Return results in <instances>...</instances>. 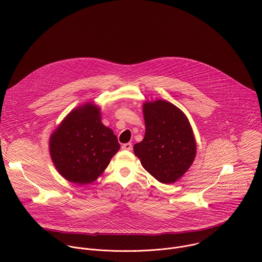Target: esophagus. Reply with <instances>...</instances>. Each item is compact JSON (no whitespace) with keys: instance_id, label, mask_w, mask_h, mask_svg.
Listing matches in <instances>:
<instances>
[{"instance_id":"1","label":"esophagus","mask_w":262,"mask_h":262,"mask_svg":"<svg viewBox=\"0 0 262 262\" xmlns=\"http://www.w3.org/2000/svg\"><path fill=\"white\" fill-rule=\"evenodd\" d=\"M121 148H122V150H127V151H129V150H132L133 146H132L130 143H126V144H123V145L121 146Z\"/></svg>"}]
</instances>
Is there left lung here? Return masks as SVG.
I'll return each instance as SVG.
<instances>
[{"mask_svg": "<svg viewBox=\"0 0 262 262\" xmlns=\"http://www.w3.org/2000/svg\"><path fill=\"white\" fill-rule=\"evenodd\" d=\"M145 137L134 146L143 167L158 182L173 184L191 167L197 145L186 114L165 100L143 104Z\"/></svg>", "mask_w": 262, "mask_h": 262, "instance_id": "obj_1", "label": "left lung"}]
</instances>
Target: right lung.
Wrapping results in <instances>:
<instances>
[{
	"instance_id": "right-lung-1",
	"label": "right lung",
	"mask_w": 262,
	"mask_h": 262,
	"mask_svg": "<svg viewBox=\"0 0 262 262\" xmlns=\"http://www.w3.org/2000/svg\"><path fill=\"white\" fill-rule=\"evenodd\" d=\"M113 130L101 121V109L88 102L70 111L51 134L49 151L58 172L68 182H95L118 152Z\"/></svg>"
}]
</instances>
